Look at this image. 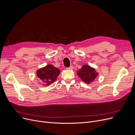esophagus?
<instances>
[{"label": "esophagus", "mask_w": 135, "mask_h": 135, "mask_svg": "<svg viewBox=\"0 0 135 135\" xmlns=\"http://www.w3.org/2000/svg\"><path fill=\"white\" fill-rule=\"evenodd\" d=\"M67 69H70V70H71V69H73V67L72 66H70L69 67L67 68Z\"/></svg>", "instance_id": "1"}]
</instances>
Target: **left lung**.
Returning <instances> with one entry per match:
<instances>
[{"instance_id": "1", "label": "left lung", "mask_w": 135, "mask_h": 135, "mask_svg": "<svg viewBox=\"0 0 135 135\" xmlns=\"http://www.w3.org/2000/svg\"><path fill=\"white\" fill-rule=\"evenodd\" d=\"M78 75L81 80L86 83L89 84L94 80L98 75V73L95 72V69L88 65H85L79 69Z\"/></svg>"}]
</instances>
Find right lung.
Instances as JSON below:
<instances>
[{"instance_id":"add662e5","label":"right lung","mask_w":135,"mask_h":135,"mask_svg":"<svg viewBox=\"0 0 135 135\" xmlns=\"http://www.w3.org/2000/svg\"><path fill=\"white\" fill-rule=\"evenodd\" d=\"M60 73V70L51 65H49L37 70V75L41 81L49 85L54 83Z\"/></svg>"}]
</instances>
